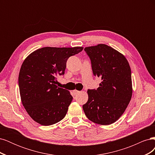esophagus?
I'll return each mask as SVG.
<instances>
[{
  "label": "esophagus",
  "mask_w": 155,
  "mask_h": 155,
  "mask_svg": "<svg viewBox=\"0 0 155 155\" xmlns=\"http://www.w3.org/2000/svg\"><path fill=\"white\" fill-rule=\"evenodd\" d=\"M73 92H74V94H78V93L80 92V91H77V90H74V91H73Z\"/></svg>",
  "instance_id": "34e87169"
}]
</instances>
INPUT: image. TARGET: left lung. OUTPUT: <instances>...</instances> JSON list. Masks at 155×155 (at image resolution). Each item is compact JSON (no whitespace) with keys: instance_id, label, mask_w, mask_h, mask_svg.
Here are the masks:
<instances>
[{"instance_id":"left-lung-1","label":"left lung","mask_w":155,"mask_h":155,"mask_svg":"<svg viewBox=\"0 0 155 155\" xmlns=\"http://www.w3.org/2000/svg\"><path fill=\"white\" fill-rule=\"evenodd\" d=\"M91 59L94 76L101 79L96 90L88 89L83 105L91 121L110 125L124 114L133 94L131 70L125 56L109 46L100 44L84 49Z\"/></svg>"}]
</instances>
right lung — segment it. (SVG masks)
<instances>
[{
	"mask_svg": "<svg viewBox=\"0 0 155 155\" xmlns=\"http://www.w3.org/2000/svg\"><path fill=\"white\" fill-rule=\"evenodd\" d=\"M83 47H44L30 54L22 63L18 75L22 104L36 122L45 126L55 124L66 116L73 97L68 91L55 85L63 75L70 56Z\"/></svg>",
	"mask_w": 155,
	"mask_h": 155,
	"instance_id": "add662e5",
	"label": "right lung"
}]
</instances>
